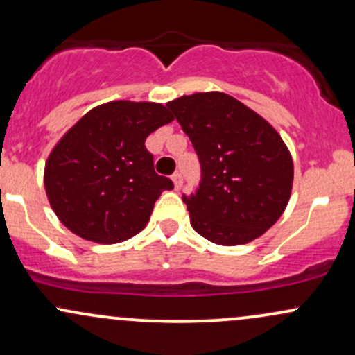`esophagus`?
<instances>
[{
  "label": "esophagus",
  "mask_w": 355,
  "mask_h": 355,
  "mask_svg": "<svg viewBox=\"0 0 355 355\" xmlns=\"http://www.w3.org/2000/svg\"><path fill=\"white\" fill-rule=\"evenodd\" d=\"M171 180H173V184H175V189H177V190H180L182 184H184V178H182V173H180V171H175V173L171 175Z\"/></svg>",
  "instance_id": "obj_1"
}]
</instances>
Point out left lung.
I'll list each match as a JSON object with an SVG mask.
<instances>
[{
    "mask_svg": "<svg viewBox=\"0 0 355 355\" xmlns=\"http://www.w3.org/2000/svg\"><path fill=\"white\" fill-rule=\"evenodd\" d=\"M192 141L200 182L182 196L190 224L222 246L251 243L285 210L293 162L282 136L224 92H197L166 104Z\"/></svg>",
    "mask_w": 355,
    "mask_h": 355,
    "instance_id": "1",
    "label": "left lung"
}]
</instances>
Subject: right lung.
<instances>
[{
	"instance_id": "right-lung-1",
	"label": "right lung",
	"mask_w": 355,
	"mask_h": 355,
	"mask_svg": "<svg viewBox=\"0 0 355 355\" xmlns=\"http://www.w3.org/2000/svg\"><path fill=\"white\" fill-rule=\"evenodd\" d=\"M171 119L162 104L114 101L69 130L45 165L46 197L62 224L101 244L138 234L159 193L173 189L145 146L148 135Z\"/></svg>"
}]
</instances>
